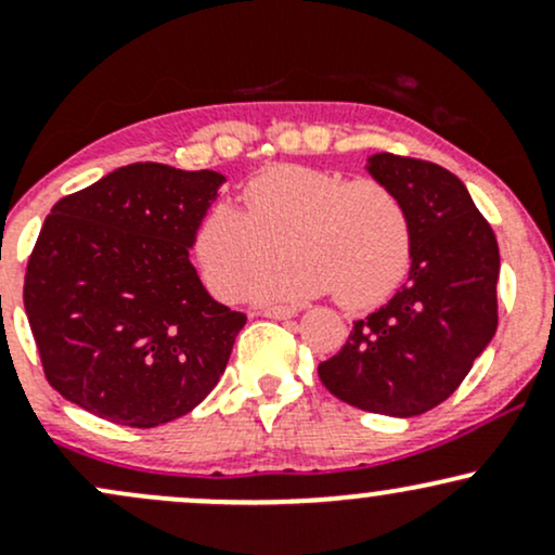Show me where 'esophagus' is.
I'll return each mask as SVG.
<instances>
[{"instance_id":"esophagus-1","label":"esophagus","mask_w":555,"mask_h":555,"mask_svg":"<svg viewBox=\"0 0 555 555\" xmlns=\"http://www.w3.org/2000/svg\"><path fill=\"white\" fill-rule=\"evenodd\" d=\"M258 313L266 318H292L297 315V308L295 305H266V308H260Z\"/></svg>"}]
</instances>
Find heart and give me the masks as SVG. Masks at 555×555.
<instances>
[{"instance_id":"b5f03b06","label":"heart","mask_w":555,"mask_h":555,"mask_svg":"<svg viewBox=\"0 0 555 555\" xmlns=\"http://www.w3.org/2000/svg\"><path fill=\"white\" fill-rule=\"evenodd\" d=\"M245 214L216 203L197 221L193 250L203 279L219 297L237 299L266 273L256 295L266 299L334 292L347 310L380 305L410 273L412 219L404 201L373 177L279 164L242 188Z\"/></svg>"}]
</instances>
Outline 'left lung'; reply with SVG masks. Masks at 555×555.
<instances>
[{"label":"left lung","instance_id":"1","mask_svg":"<svg viewBox=\"0 0 555 555\" xmlns=\"http://www.w3.org/2000/svg\"><path fill=\"white\" fill-rule=\"evenodd\" d=\"M367 171L404 201L412 269L391 302L354 321L318 378L336 399L375 415L415 417L460 388L499 326V242L449 169L375 154Z\"/></svg>","mask_w":555,"mask_h":555}]
</instances>
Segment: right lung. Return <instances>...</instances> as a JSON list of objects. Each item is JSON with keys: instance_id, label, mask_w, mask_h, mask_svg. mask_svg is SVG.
I'll return each mask as SVG.
<instances>
[{"instance_id": "add662e5", "label": "right lung", "mask_w": 555, "mask_h": 555, "mask_svg": "<svg viewBox=\"0 0 555 555\" xmlns=\"http://www.w3.org/2000/svg\"><path fill=\"white\" fill-rule=\"evenodd\" d=\"M221 182L138 162L54 203L23 302L43 375L67 401L156 428L219 384L247 315L208 295L190 247Z\"/></svg>"}]
</instances>
